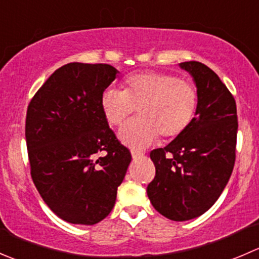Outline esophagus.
Listing matches in <instances>:
<instances>
[{"instance_id": "obj_1", "label": "esophagus", "mask_w": 259, "mask_h": 259, "mask_svg": "<svg viewBox=\"0 0 259 259\" xmlns=\"http://www.w3.org/2000/svg\"><path fill=\"white\" fill-rule=\"evenodd\" d=\"M132 156L134 160H137V159L143 158V156H144V154L140 153V151H138V150H132Z\"/></svg>"}]
</instances>
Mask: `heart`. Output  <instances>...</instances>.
Segmentation results:
<instances>
[{"instance_id": "heart-1", "label": "heart", "mask_w": 259, "mask_h": 259, "mask_svg": "<svg viewBox=\"0 0 259 259\" xmlns=\"http://www.w3.org/2000/svg\"><path fill=\"white\" fill-rule=\"evenodd\" d=\"M137 109L139 117L121 127L119 138L130 148L151 145L159 135L174 139L192 124L198 109V90L176 74L144 71L122 80L121 91L108 89L101 110L109 124L120 126Z\"/></svg>"}]
</instances>
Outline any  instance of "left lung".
Masks as SVG:
<instances>
[{"label": "left lung", "instance_id": "8db88e82", "mask_svg": "<svg viewBox=\"0 0 259 259\" xmlns=\"http://www.w3.org/2000/svg\"><path fill=\"white\" fill-rule=\"evenodd\" d=\"M195 81L198 109L187 130L150 151L155 177L146 193L161 215L177 222L205 213L222 194L236 161V100L218 75L198 61L179 64Z\"/></svg>", "mask_w": 259, "mask_h": 259}]
</instances>
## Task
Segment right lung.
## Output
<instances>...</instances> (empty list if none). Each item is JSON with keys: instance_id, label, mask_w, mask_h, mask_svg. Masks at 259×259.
<instances>
[{"instance_id": "obj_1", "label": "right lung", "mask_w": 259, "mask_h": 259, "mask_svg": "<svg viewBox=\"0 0 259 259\" xmlns=\"http://www.w3.org/2000/svg\"><path fill=\"white\" fill-rule=\"evenodd\" d=\"M117 70L70 62L37 90L26 114L31 178L49 208L72 224L109 215L132 161L101 110V95Z\"/></svg>"}]
</instances>
